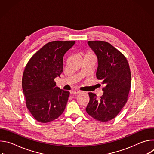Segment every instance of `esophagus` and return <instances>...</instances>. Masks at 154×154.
Here are the masks:
<instances>
[{"label": "esophagus", "instance_id": "obj_1", "mask_svg": "<svg viewBox=\"0 0 154 154\" xmlns=\"http://www.w3.org/2000/svg\"><path fill=\"white\" fill-rule=\"evenodd\" d=\"M81 93V91H79V90H73V91H71V94H80Z\"/></svg>", "mask_w": 154, "mask_h": 154}]
</instances>
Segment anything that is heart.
Instances as JSON below:
<instances>
[{
  "label": "heart",
  "instance_id": "obj_1",
  "mask_svg": "<svg viewBox=\"0 0 154 154\" xmlns=\"http://www.w3.org/2000/svg\"><path fill=\"white\" fill-rule=\"evenodd\" d=\"M86 56H89V57H94V56H93V55L92 54H91V53H88V54H86Z\"/></svg>",
  "mask_w": 154,
  "mask_h": 154
}]
</instances>
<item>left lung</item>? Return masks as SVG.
<instances>
[{
    "label": "left lung",
    "mask_w": 154,
    "mask_h": 154,
    "mask_svg": "<svg viewBox=\"0 0 154 154\" xmlns=\"http://www.w3.org/2000/svg\"><path fill=\"white\" fill-rule=\"evenodd\" d=\"M88 45L97 57L96 77L104 87L99 99L88 93L90 102L86 111L97 121H109L118 115L128 100L131 86L129 64L125 57L106 41H89Z\"/></svg>",
    "instance_id": "obj_1"
}]
</instances>
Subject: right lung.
I'll use <instances>...</instances> for the list:
<instances>
[{"mask_svg":"<svg viewBox=\"0 0 154 154\" xmlns=\"http://www.w3.org/2000/svg\"><path fill=\"white\" fill-rule=\"evenodd\" d=\"M75 41H54L36 52L25 68L22 86L26 106L34 118L47 123L64 112L69 92L56 86L54 79L63 71V57Z\"/></svg>","mask_w":154,"mask_h":154,"instance_id":"1","label":"right lung"}]
</instances>
